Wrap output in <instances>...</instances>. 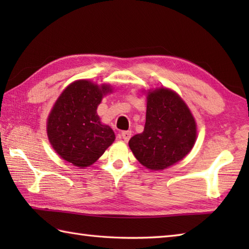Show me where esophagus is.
Segmentation results:
<instances>
[{
	"instance_id": "34e87169",
	"label": "esophagus",
	"mask_w": 249,
	"mask_h": 249,
	"mask_svg": "<svg viewBox=\"0 0 249 249\" xmlns=\"http://www.w3.org/2000/svg\"><path fill=\"white\" fill-rule=\"evenodd\" d=\"M122 138L124 139V141H128L131 137V131L130 130H125V131H122Z\"/></svg>"
}]
</instances>
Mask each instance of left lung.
Here are the masks:
<instances>
[{"mask_svg":"<svg viewBox=\"0 0 249 249\" xmlns=\"http://www.w3.org/2000/svg\"><path fill=\"white\" fill-rule=\"evenodd\" d=\"M197 129L188 107L177 93L157 89L147 94L143 133L129 140L142 165L162 170L183 160L195 144Z\"/></svg>","mask_w":249,"mask_h":249,"instance_id":"left-lung-1","label":"left lung"}]
</instances>
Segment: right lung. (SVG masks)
<instances>
[{
    "label": "right lung",
    "instance_id": "right-lung-1",
    "mask_svg": "<svg viewBox=\"0 0 249 249\" xmlns=\"http://www.w3.org/2000/svg\"><path fill=\"white\" fill-rule=\"evenodd\" d=\"M109 86L98 87L88 80L68 86L57 98L47 122L52 147L73 166H91L115 139L113 130L100 123L97 107Z\"/></svg>",
    "mask_w": 249,
    "mask_h": 249
}]
</instances>
